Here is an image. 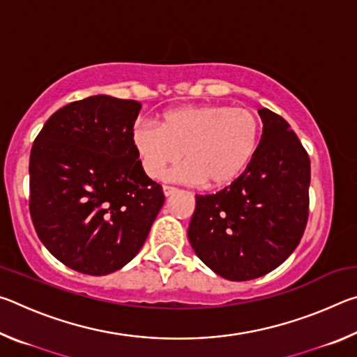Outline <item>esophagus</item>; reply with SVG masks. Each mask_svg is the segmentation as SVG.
Listing matches in <instances>:
<instances>
[{
	"instance_id": "1",
	"label": "esophagus",
	"mask_w": 357,
	"mask_h": 357,
	"mask_svg": "<svg viewBox=\"0 0 357 357\" xmlns=\"http://www.w3.org/2000/svg\"><path fill=\"white\" fill-rule=\"evenodd\" d=\"M162 189H164V195L165 197H170V195H173V193L178 192L176 187H173V185H164V187H162Z\"/></svg>"
}]
</instances>
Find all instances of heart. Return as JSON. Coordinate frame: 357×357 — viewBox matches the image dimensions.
Listing matches in <instances>:
<instances>
[{
	"label": "heart",
	"mask_w": 357,
	"mask_h": 357,
	"mask_svg": "<svg viewBox=\"0 0 357 357\" xmlns=\"http://www.w3.org/2000/svg\"><path fill=\"white\" fill-rule=\"evenodd\" d=\"M263 119L245 107L223 104L185 105L162 114L159 126L135 124L132 144L149 178L164 176L183 159L170 178L222 189L245 173L261 144Z\"/></svg>",
	"instance_id": "obj_1"
}]
</instances>
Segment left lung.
Returning <instances> with one entry per match:
<instances>
[{
    "instance_id": "8db88e82",
    "label": "left lung",
    "mask_w": 357,
    "mask_h": 357,
    "mask_svg": "<svg viewBox=\"0 0 357 357\" xmlns=\"http://www.w3.org/2000/svg\"><path fill=\"white\" fill-rule=\"evenodd\" d=\"M261 144L245 173L211 195H195L189 241L202 261L233 282L274 271L309 220L310 159L280 114L259 108Z\"/></svg>"
}]
</instances>
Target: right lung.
Wrapping results in <instances>:
<instances>
[{
    "instance_id": "1",
    "label": "right lung",
    "mask_w": 357,
    "mask_h": 357,
    "mask_svg": "<svg viewBox=\"0 0 357 357\" xmlns=\"http://www.w3.org/2000/svg\"><path fill=\"white\" fill-rule=\"evenodd\" d=\"M142 104L72 102L47 119L29 155V214L42 244L70 269L107 275L142 249L165 202L132 144Z\"/></svg>"
}]
</instances>
